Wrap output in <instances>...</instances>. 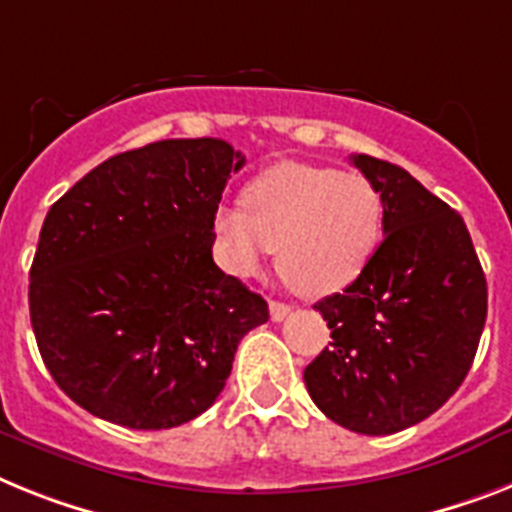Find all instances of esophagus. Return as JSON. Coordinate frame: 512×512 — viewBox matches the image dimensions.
<instances>
[{
	"label": "esophagus",
	"instance_id": "esophagus-1",
	"mask_svg": "<svg viewBox=\"0 0 512 512\" xmlns=\"http://www.w3.org/2000/svg\"><path fill=\"white\" fill-rule=\"evenodd\" d=\"M289 312H291L289 304H283V302H276V299H270V317H273V320L281 322L283 317L289 315Z\"/></svg>",
	"mask_w": 512,
	"mask_h": 512
}]
</instances>
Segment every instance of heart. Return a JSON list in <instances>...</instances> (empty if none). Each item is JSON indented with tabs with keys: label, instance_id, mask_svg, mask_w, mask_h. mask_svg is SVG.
<instances>
[{
	"label": "heart",
	"instance_id": "obj_1",
	"mask_svg": "<svg viewBox=\"0 0 512 512\" xmlns=\"http://www.w3.org/2000/svg\"><path fill=\"white\" fill-rule=\"evenodd\" d=\"M242 205L213 218L223 265L236 276L260 270L278 249V270L304 296H330L362 276L377 252L385 203L356 171L278 163L249 182Z\"/></svg>",
	"mask_w": 512,
	"mask_h": 512
}]
</instances>
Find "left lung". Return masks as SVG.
<instances>
[{"mask_svg":"<svg viewBox=\"0 0 512 512\" xmlns=\"http://www.w3.org/2000/svg\"><path fill=\"white\" fill-rule=\"evenodd\" d=\"M377 184L385 221L364 273L315 309L325 346L304 369L322 414L393 435L435 414L466 380L487 320V278L463 218L395 163L351 156Z\"/></svg>","mask_w":512,"mask_h":512,"instance_id":"8db88e82","label":"left lung"}]
</instances>
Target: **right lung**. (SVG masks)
I'll return each instance as SVG.
<instances>
[{
    "label": "right lung",
    "instance_id": "right-lung-1",
    "mask_svg": "<svg viewBox=\"0 0 512 512\" xmlns=\"http://www.w3.org/2000/svg\"><path fill=\"white\" fill-rule=\"evenodd\" d=\"M244 156L226 140H161L103 161L46 213L30 325L77 406L169 429L216 403L268 302L213 263V218Z\"/></svg>",
    "mask_w": 512,
    "mask_h": 512
}]
</instances>
